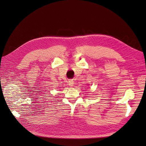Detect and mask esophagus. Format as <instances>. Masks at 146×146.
Returning <instances> with one entry per match:
<instances>
[{
    "instance_id": "1",
    "label": "esophagus",
    "mask_w": 146,
    "mask_h": 146,
    "mask_svg": "<svg viewBox=\"0 0 146 146\" xmlns=\"http://www.w3.org/2000/svg\"><path fill=\"white\" fill-rule=\"evenodd\" d=\"M68 83H69V85L70 86H72L73 85V84H74V81L72 80H69V82H68Z\"/></svg>"
}]
</instances>
